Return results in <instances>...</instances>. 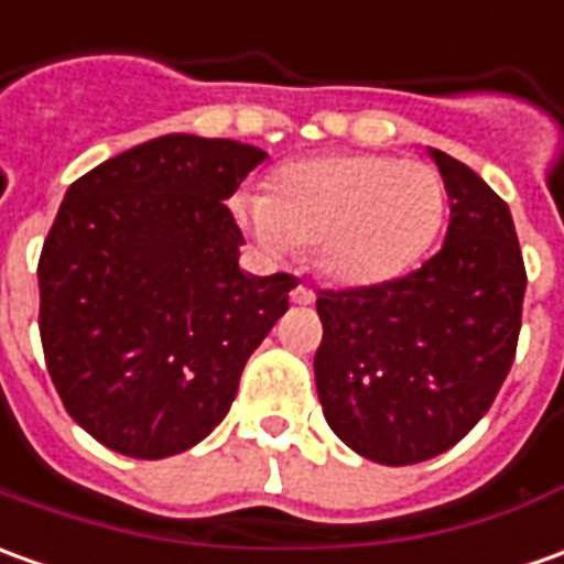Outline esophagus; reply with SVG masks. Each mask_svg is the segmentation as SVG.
<instances>
[{
	"label": "esophagus",
	"mask_w": 564,
	"mask_h": 564,
	"mask_svg": "<svg viewBox=\"0 0 564 564\" xmlns=\"http://www.w3.org/2000/svg\"><path fill=\"white\" fill-rule=\"evenodd\" d=\"M314 290L312 286H305V283H299V286H293V293H290V302L293 305H314Z\"/></svg>",
	"instance_id": "esophagus-1"
}]
</instances>
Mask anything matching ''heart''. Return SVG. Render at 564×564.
Here are the masks:
<instances>
[{
    "mask_svg": "<svg viewBox=\"0 0 564 564\" xmlns=\"http://www.w3.org/2000/svg\"><path fill=\"white\" fill-rule=\"evenodd\" d=\"M231 213L268 256L314 247L336 283L370 286L411 271L444 221V185L416 160L333 153L283 166L271 194L237 191Z\"/></svg>",
    "mask_w": 564,
    "mask_h": 564,
    "instance_id": "1",
    "label": "heart"
}]
</instances>
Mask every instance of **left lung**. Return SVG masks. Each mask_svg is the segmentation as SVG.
<instances>
[{"mask_svg":"<svg viewBox=\"0 0 564 564\" xmlns=\"http://www.w3.org/2000/svg\"><path fill=\"white\" fill-rule=\"evenodd\" d=\"M429 156L451 197L442 250L408 278L317 296L324 416L382 466L451 451L494 404L522 327L528 278L509 206L466 163Z\"/></svg>","mask_w":564,"mask_h":564,"instance_id":"obj_1","label":"left lung"}]
</instances>
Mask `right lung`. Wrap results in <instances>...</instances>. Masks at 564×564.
I'll return each mask as SVG.
<instances>
[{"mask_svg":"<svg viewBox=\"0 0 564 564\" xmlns=\"http://www.w3.org/2000/svg\"><path fill=\"white\" fill-rule=\"evenodd\" d=\"M265 160L231 138H153L76 178L40 256V336L64 408L135 459L203 442L296 278L237 265L225 200Z\"/></svg>","mask_w":564,"mask_h":564,"instance_id":"add662e5","label":"right lung"}]
</instances>
